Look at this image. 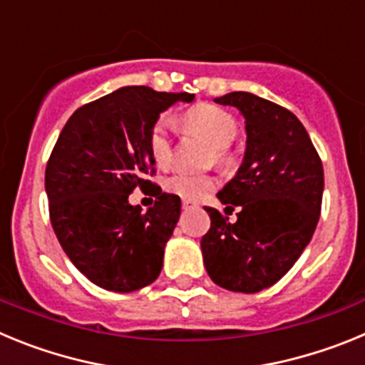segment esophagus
Returning a JSON list of instances; mask_svg holds the SVG:
<instances>
[{
	"label": "esophagus",
	"instance_id": "34e87169",
	"mask_svg": "<svg viewBox=\"0 0 365 365\" xmlns=\"http://www.w3.org/2000/svg\"><path fill=\"white\" fill-rule=\"evenodd\" d=\"M195 202L193 201H182V208H185V210H190V208H195Z\"/></svg>",
	"mask_w": 365,
	"mask_h": 365
}]
</instances>
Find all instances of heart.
I'll return each instance as SVG.
<instances>
[{
	"label": "heart",
	"mask_w": 365,
	"mask_h": 365,
	"mask_svg": "<svg viewBox=\"0 0 365 365\" xmlns=\"http://www.w3.org/2000/svg\"><path fill=\"white\" fill-rule=\"evenodd\" d=\"M185 124L188 130L195 131L210 143V146L214 148V157L217 160L222 159V150L230 146L237 135V124L234 117L217 106H195L185 115ZM170 128L172 124L166 117H160L151 128L148 146H150L151 159L157 163V166H168L172 160ZM164 186L168 192L179 195L185 201H199L205 193L214 188V179L208 175H192V173L179 172L168 177Z\"/></svg>",
	"instance_id": "b5f03b06"
}]
</instances>
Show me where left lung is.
<instances>
[{
  "label": "left lung",
  "instance_id": "8db88e82",
  "mask_svg": "<svg viewBox=\"0 0 365 365\" xmlns=\"http://www.w3.org/2000/svg\"><path fill=\"white\" fill-rule=\"evenodd\" d=\"M245 118L247 148L234 179L219 190L228 222L206 206L212 219L202 235L206 272L215 285L254 294L285 276L305 250L320 219L324 168L294 113L252 93L215 98Z\"/></svg>",
  "mask_w": 365,
  "mask_h": 365
}]
</instances>
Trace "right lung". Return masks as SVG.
<instances>
[{"mask_svg": "<svg viewBox=\"0 0 365 365\" xmlns=\"http://www.w3.org/2000/svg\"><path fill=\"white\" fill-rule=\"evenodd\" d=\"M190 93L125 86L71 115L45 170L54 234L89 282L113 292H133L159 278L164 247L180 215L179 195L144 179L155 166L150 133L160 113ZM152 186L146 212L129 193Z\"/></svg>", "mask_w": 365, "mask_h": 365, "instance_id": "1", "label": "right lung"}]
</instances>
